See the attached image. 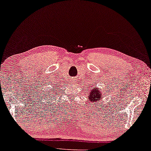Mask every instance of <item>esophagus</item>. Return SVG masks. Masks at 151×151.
I'll list each match as a JSON object with an SVG mask.
<instances>
[{
    "label": "esophagus",
    "mask_w": 151,
    "mask_h": 151,
    "mask_svg": "<svg viewBox=\"0 0 151 151\" xmlns=\"http://www.w3.org/2000/svg\"><path fill=\"white\" fill-rule=\"evenodd\" d=\"M75 81H76V80H73H73H72V82L73 83V82H75Z\"/></svg>",
    "instance_id": "34e87169"
}]
</instances>
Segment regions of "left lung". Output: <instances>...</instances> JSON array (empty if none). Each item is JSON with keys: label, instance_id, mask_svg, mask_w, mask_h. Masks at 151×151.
Segmentation results:
<instances>
[{"label": "left lung", "instance_id": "1", "mask_svg": "<svg viewBox=\"0 0 151 151\" xmlns=\"http://www.w3.org/2000/svg\"><path fill=\"white\" fill-rule=\"evenodd\" d=\"M102 92H100L99 91V89L96 90V88H93L92 89V90L89 91V93H90L89 94L90 95V97H89V99H90V102H94V104L96 102H99L100 101V98L102 96V94H101Z\"/></svg>", "mask_w": 151, "mask_h": 151}]
</instances>
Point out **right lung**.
Segmentation results:
<instances>
[{"label": "right lung", "instance_id": "1", "mask_svg": "<svg viewBox=\"0 0 151 151\" xmlns=\"http://www.w3.org/2000/svg\"><path fill=\"white\" fill-rule=\"evenodd\" d=\"M49 97H50V96H49Z\"/></svg>", "mask_w": 151, "mask_h": 151}]
</instances>
